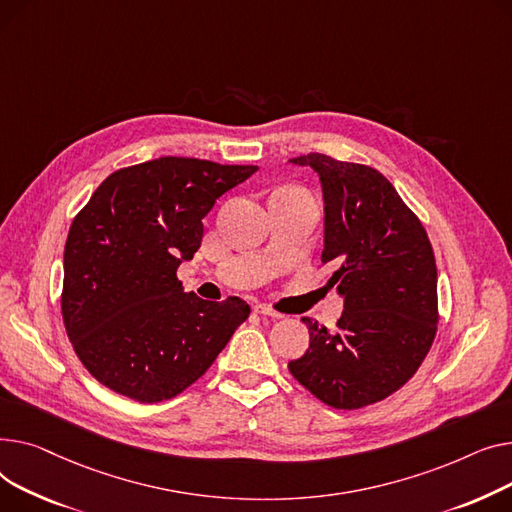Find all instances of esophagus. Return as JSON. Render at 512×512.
<instances>
[{
  "label": "esophagus",
  "instance_id": "34e87169",
  "mask_svg": "<svg viewBox=\"0 0 512 512\" xmlns=\"http://www.w3.org/2000/svg\"><path fill=\"white\" fill-rule=\"evenodd\" d=\"M252 310H254L256 314L264 316V318H273V320H279V318H283V314L275 312L273 308H268L266 304H254V306H252Z\"/></svg>",
  "mask_w": 512,
  "mask_h": 512
}]
</instances>
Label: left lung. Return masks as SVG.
<instances>
[{"label":"left lung","mask_w":512,"mask_h":512,"mask_svg":"<svg viewBox=\"0 0 512 512\" xmlns=\"http://www.w3.org/2000/svg\"><path fill=\"white\" fill-rule=\"evenodd\" d=\"M318 173L324 200L322 262L343 297L337 330L302 318L308 351L293 378L337 409L386 399L422 366L438 324V275L428 233L388 179L320 153L289 159Z\"/></svg>","instance_id":"obj_1"}]
</instances>
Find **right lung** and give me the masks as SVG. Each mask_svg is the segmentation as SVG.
I'll list each match as a JSON object with an SVG mask.
<instances>
[{
	"mask_svg": "<svg viewBox=\"0 0 512 512\" xmlns=\"http://www.w3.org/2000/svg\"><path fill=\"white\" fill-rule=\"evenodd\" d=\"M254 165L161 157L111 173L76 215L62 314L84 368L115 393L159 403L194 384L250 316L239 297L186 293L177 266L202 242L217 198Z\"/></svg>",
	"mask_w": 512,
	"mask_h": 512,
	"instance_id": "1",
	"label": "right lung"
}]
</instances>
